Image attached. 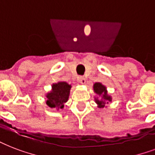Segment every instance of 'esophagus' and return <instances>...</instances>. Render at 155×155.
Here are the masks:
<instances>
[{
	"instance_id": "1",
	"label": "esophagus",
	"mask_w": 155,
	"mask_h": 155,
	"mask_svg": "<svg viewBox=\"0 0 155 155\" xmlns=\"http://www.w3.org/2000/svg\"><path fill=\"white\" fill-rule=\"evenodd\" d=\"M78 81L81 84H84L85 82H86V80H85V78L84 76H80V77L78 78Z\"/></svg>"
}]
</instances>
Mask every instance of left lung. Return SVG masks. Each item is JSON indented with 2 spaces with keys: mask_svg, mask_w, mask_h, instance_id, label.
Returning a JSON list of instances; mask_svg holds the SVG:
<instances>
[{
  "mask_svg": "<svg viewBox=\"0 0 155 155\" xmlns=\"http://www.w3.org/2000/svg\"><path fill=\"white\" fill-rule=\"evenodd\" d=\"M93 92H95L96 96H94V101L97 103L98 108H104L107 107L106 104L112 101V97L108 95V90L106 86L102 84L101 83H95L93 86Z\"/></svg>",
  "mask_w": 155,
  "mask_h": 155,
  "instance_id": "8db88e82",
  "label": "left lung"
}]
</instances>
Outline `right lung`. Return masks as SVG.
<instances>
[{
    "instance_id": "obj_1",
    "label": "right lung",
    "mask_w": 155,
    "mask_h": 155,
    "mask_svg": "<svg viewBox=\"0 0 155 155\" xmlns=\"http://www.w3.org/2000/svg\"><path fill=\"white\" fill-rule=\"evenodd\" d=\"M71 85L65 81H58L51 85V90L47 92L46 104L50 108H55L57 110L63 109L65 103L69 99V95Z\"/></svg>"
}]
</instances>
